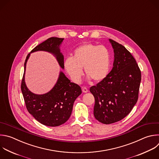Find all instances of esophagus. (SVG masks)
Wrapping results in <instances>:
<instances>
[{"instance_id":"34e87169","label":"esophagus","mask_w":159,"mask_h":159,"mask_svg":"<svg viewBox=\"0 0 159 159\" xmlns=\"http://www.w3.org/2000/svg\"><path fill=\"white\" fill-rule=\"evenodd\" d=\"M82 92H84V93H87V92H88V89L86 88V87H82Z\"/></svg>"}]
</instances>
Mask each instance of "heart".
Returning <instances> with one entry per match:
<instances>
[{
    "instance_id": "b5f03b06",
    "label": "heart",
    "mask_w": 159,
    "mask_h": 159,
    "mask_svg": "<svg viewBox=\"0 0 159 159\" xmlns=\"http://www.w3.org/2000/svg\"><path fill=\"white\" fill-rule=\"evenodd\" d=\"M111 66V56L109 49L103 45L91 43L83 44L74 52L73 57H67L64 61V67L75 83L81 80L83 70L89 79L98 82L109 74Z\"/></svg>"
}]
</instances>
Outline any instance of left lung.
I'll list each match as a JSON object with an SVG mask.
<instances>
[{
	"label": "left lung",
	"mask_w": 159,
	"mask_h": 159,
	"mask_svg": "<svg viewBox=\"0 0 159 159\" xmlns=\"http://www.w3.org/2000/svg\"><path fill=\"white\" fill-rule=\"evenodd\" d=\"M114 48L113 68L107 76L90 89L95 98L93 115L104 124L121 120L137 102L141 72L126 48L109 39Z\"/></svg>",
	"instance_id": "8db88e82"
}]
</instances>
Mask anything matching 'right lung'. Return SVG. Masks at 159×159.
Wrapping results in <instances>:
<instances>
[{
  "label": "right lung",
  "mask_w": 159,
  "mask_h": 159,
  "mask_svg": "<svg viewBox=\"0 0 159 159\" xmlns=\"http://www.w3.org/2000/svg\"><path fill=\"white\" fill-rule=\"evenodd\" d=\"M64 39L50 37L36 46L27 55L24 63V73L21 90L28 112L40 123L49 127L59 126L66 122L72 114L75 99L82 93L80 87L61 71L57 83L49 92L38 95L30 92L25 82L26 64L31 53L45 51L54 55L61 67L64 69V56L60 45Z\"/></svg>",
  "instance_id": "obj_1"
}]
</instances>
